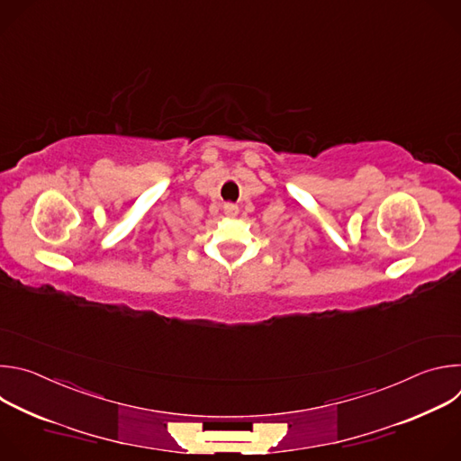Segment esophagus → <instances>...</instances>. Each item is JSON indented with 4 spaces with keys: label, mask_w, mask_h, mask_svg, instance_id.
Returning a JSON list of instances; mask_svg holds the SVG:
<instances>
[{
    "label": "esophagus",
    "mask_w": 461,
    "mask_h": 461,
    "mask_svg": "<svg viewBox=\"0 0 461 461\" xmlns=\"http://www.w3.org/2000/svg\"><path fill=\"white\" fill-rule=\"evenodd\" d=\"M224 213L230 215V217H235V215L239 213V208L233 206V204H226V206H224Z\"/></svg>",
    "instance_id": "1"
}]
</instances>
